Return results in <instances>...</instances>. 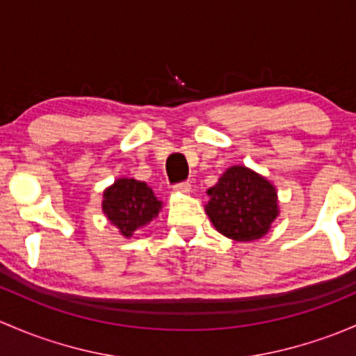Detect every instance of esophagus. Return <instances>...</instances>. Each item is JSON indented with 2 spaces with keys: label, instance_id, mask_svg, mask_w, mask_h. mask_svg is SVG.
<instances>
[{
  "label": "esophagus",
  "instance_id": "34e87169",
  "mask_svg": "<svg viewBox=\"0 0 356 356\" xmlns=\"http://www.w3.org/2000/svg\"><path fill=\"white\" fill-rule=\"evenodd\" d=\"M175 192L179 193V195H188V193L192 192V185H190L188 181L178 183V185L175 186Z\"/></svg>",
  "mask_w": 356,
  "mask_h": 356
}]
</instances>
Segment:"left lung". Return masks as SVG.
<instances>
[{"label":"left lung","instance_id":"left-lung-1","mask_svg":"<svg viewBox=\"0 0 356 356\" xmlns=\"http://www.w3.org/2000/svg\"><path fill=\"white\" fill-rule=\"evenodd\" d=\"M205 214L212 226L234 241H254L266 236L280 216L277 190L266 177L234 164L207 190Z\"/></svg>","mask_w":356,"mask_h":356}]
</instances>
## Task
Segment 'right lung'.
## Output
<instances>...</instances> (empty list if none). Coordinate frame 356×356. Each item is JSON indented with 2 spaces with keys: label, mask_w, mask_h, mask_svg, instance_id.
<instances>
[{
  "label": "right lung",
  "mask_w": 356,
  "mask_h": 356,
  "mask_svg": "<svg viewBox=\"0 0 356 356\" xmlns=\"http://www.w3.org/2000/svg\"><path fill=\"white\" fill-rule=\"evenodd\" d=\"M163 202L145 181L118 178L102 192V212L124 238H131L159 216Z\"/></svg>",
  "instance_id": "add662e5"
}]
</instances>
